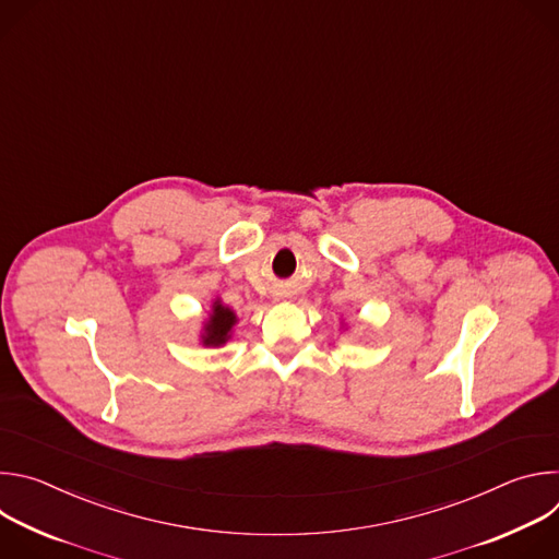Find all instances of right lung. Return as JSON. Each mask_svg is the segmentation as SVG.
<instances>
[{
	"label": "right lung",
	"instance_id": "1",
	"mask_svg": "<svg viewBox=\"0 0 559 559\" xmlns=\"http://www.w3.org/2000/svg\"><path fill=\"white\" fill-rule=\"evenodd\" d=\"M236 323V316L231 309L223 307L218 300L214 302V309H212V316L210 321L205 325V334H203V345H212V347H218L223 345L227 338H229V332Z\"/></svg>",
	"mask_w": 559,
	"mask_h": 559
}]
</instances>
